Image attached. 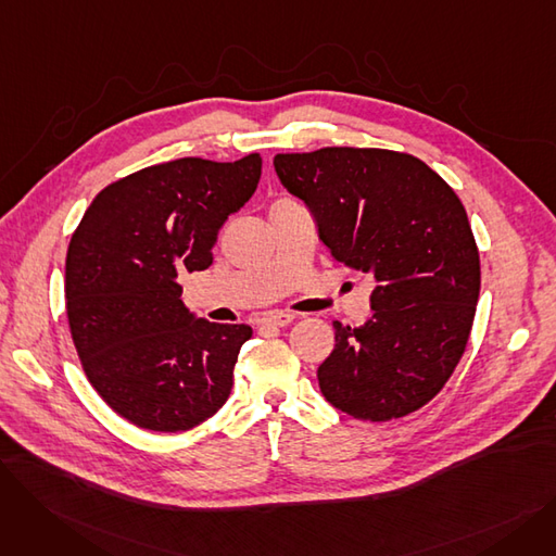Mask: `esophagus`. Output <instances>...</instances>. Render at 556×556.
I'll list each match as a JSON object with an SVG mask.
<instances>
[{"label": "esophagus", "instance_id": "1", "mask_svg": "<svg viewBox=\"0 0 556 556\" xmlns=\"http://www.w3.org/2000/svg\"><path fill=\"white\" fill-rule=\"evenodd\" d=\"M295 319V315H290V313H270L266 319H263V325H268V327H288L290 323H293Z\"/></svg>", "mask_w": 556, "mask_h": 556}]
</instances>
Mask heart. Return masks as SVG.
<instances>
[{
    "mask_svg": "<svg viewBox=\"0 0 556 556\" xmlns=\"http://www.w3.org/2000/svg\"><path fill=\"white\" fill-rule=\"evenodd\" d=\"M279 202H286V200H279Z\"/></svg>",
    "mask_w": 556,
    "mask_h": 556,
    "instance_id": "1",
    "label": "heart"
}]
</instances>
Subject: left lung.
<instances>
[{"instance_id": "1", "label": "left lung", "mask_w": 556, "mask_h": 556, "mask_svg": "<svg viewBox=\"0 0 556 556\" xmlns=\"http://www.w3.org/2000/svg\"><path fill=\"white\" fill-rule=\"evenodd\" d=\"M275 170L333 258L376 281L363 327L333 323L319 390L363 421L419 410L455 371L476 317L480 254L464 204L419 157L386 149L279 153Z\"/></svg>"}]
</instances>
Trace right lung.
<instances>
[{"label": "right lung", "instance_id": "add662e5", "mask_svg": "<svg viewBox=\"0 0 556 556\" xmlns=\"http://www.w3.org/2000/svg\"><path fill=\"white\" fill-rule=\"evenodd\" d=\"M258 178V153L146 166L108 185L76 227L65 263L72 340L87 381L130 424L182 432L227 401L252 329L193 317L178 275L212 266L218 229Z\"/></svg>", "mask_w": 556, "mask_h": 556}]
</instances>
